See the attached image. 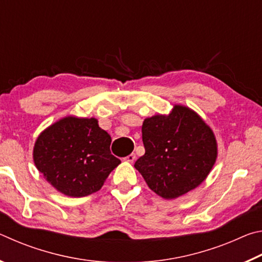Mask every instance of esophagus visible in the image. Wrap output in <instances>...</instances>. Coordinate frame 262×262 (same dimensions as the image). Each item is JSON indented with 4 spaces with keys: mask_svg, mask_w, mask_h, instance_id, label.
<instances>
[{
    "mask_svg": "<svg viewBox=\"0 0 262 262\" xmlns=\"http://www.w3.org/2000/svg\"><path fill=\"white\" fill-rule=\"evenodd\" d=\"M123 159H125L126 162L134 163V161L136 159V155H135V154H130V155H128V156H127V157H125Z\"/></svg>",
    "mask_w": 262,
    "mask_h": 262,
    "instance_id": "1",
    "label": "esophagus"
}]
</instances>
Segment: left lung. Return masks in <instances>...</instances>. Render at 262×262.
I'll return each mask as SVG.
<instances>
[{
    "instance_id": "obj_1",
    "label": "left lung",
    "mask_w": 262,
    "mask_h": 262,
    "mask_svg": "<svg viewBox=\"0 0 262 262\" xmlns=\"http://www.w3.org/2000/svg\"><path fill=\"white\" fill-rule=\"evenodd\" d=\"M142 141L145 154L134 166L149 188L163 199H177L196 188L217 158L211 128L183 105H174L167 115L145 119Z\"/></svg>"
}]
</instances>
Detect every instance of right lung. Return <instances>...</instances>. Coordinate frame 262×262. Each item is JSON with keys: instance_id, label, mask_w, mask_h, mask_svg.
Wrapping results in <instances>:
<instances>
[{"instance_id": "obj_1", "label": "right lung", "mask_w": 262, "mask_h": 262, "mask_svg": "<svg viewBox=\"0 0 262 262\" xmlns=\"http://www.w3.org/2000/svg\"><path fill=\"white\" fill-rule=\"evenodd\" d=\"M111 136L95 118H62L38 136L33 161L60 193L82 198L99 190L120 159L111 154Z\"/></svg>"}]
</instances>
